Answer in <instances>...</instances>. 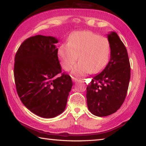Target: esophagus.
<instances>
[{
    "instance_id": "esophagus-1",
    "label": "esophagus",
    "mask_w": 146,
    "mask_h": 146,
    "mask_svg": "<svg viewBox=\"0 0 146 146\" xmlns=\"http://www.w3.org/2000/svg\"><path fill=\"white\" fill-rule=\"evenodd\" d=\"M71 78H72V80H73V82H77V81H78V79L75 78V77H73V76H72Z\"/></svg>"
}]
</instances>
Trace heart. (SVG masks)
<instances>
[{
	"mask_svg": "<svg viewBox=\"0 0 146 146\" xmlns=\"http://www.w3.org/2000/svg\"><path fill=\"white\" fill-rule=\"evenodd\" d=\"M111 51L108 39L90 31H76L69 36L68 44H62L58 49L62 68L72 75L83 76L91 73L97 74L106 68Z\"/></svg>",
	"mask_w": 146,
	"mask_h": 146,
	"instance_id": "obj_1",
	"label": "heart"
}]
</instances>
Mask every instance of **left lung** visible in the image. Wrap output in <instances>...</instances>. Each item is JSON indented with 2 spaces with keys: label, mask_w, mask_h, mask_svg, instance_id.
Returning <instances> with one entry per match:
<instances>
[{
  "label": "left lung",
  "mask_w": 146,
  "mask_h": 146,
  "mask_svg": "<svg viewBox=\"0 0 146 146\" xmlns=\"http://www.w3.org/2000/svg\"><path fill=\"white\" fill-rule=\"evenodd\" d=\"M111 58L100 74L87 86V104L90 111L98 117L115 113L126 97L131 76L130 62L126 48L118 35H108Z\"/></svg>",
  "instance_id": "8db88e82"
}]
</instances>
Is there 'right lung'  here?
<instances>
[{
  "mask_svg": "<svg viewBox=\"0 0 146 146\" xmlns=\"http://www.w3.org/2000/svg\"><path fill=\"white\" fill-rule=\"evenodd\" d=\"M57 42L53 36H31L21 44L15 56L17 94L29 110L43 118L64 111L73 86L71 76L62 73Z\"/></svg>",
  "mask_w": 146,
  "mask_h": 146,
  "instance_id": "add662e5",
  "label": "right lung"
}]
</instances>
